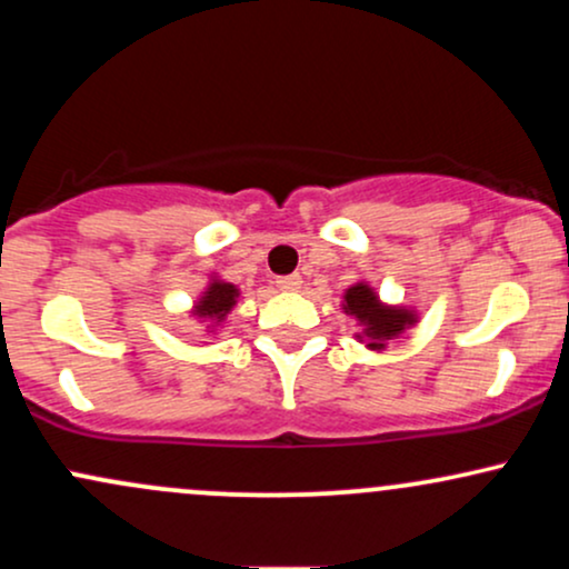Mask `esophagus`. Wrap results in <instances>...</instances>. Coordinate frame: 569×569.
Here are the masks:
<instances>
[{
  "instance_id": "34e87169",
  "label": "esophagus",
  "mask_w": 569,
  "mask_h": 569,
  "mask_svg": "<svg viewBox=\"0 0 569 569\" xmlns=\"http://www.w3.org/2000/svg\"><path fill=\"white\" fill-rule=\"evenodd\" d=\"M276 283H278V289H283V291H297V289H302V276H299V272H293V276H280Z\"/></svg>"
}]
</instances>
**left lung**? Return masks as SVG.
I'll return each mask as SVG.
<instances>
[{
	"mask_svg": "<svg viewBox=\"0 0 569 569\" xmlns=\"http://www.w3.org/2000/svg\"><path fill=\"white\" fill-rule=\"evenodd\" d=\"M342 310L363 326L358 339H361V342L369 339L371 350H382L388 339L398 337L403 329H409V326L417 321L411 310L382 305L375 289H369L367 283H356L345 291Z\"/></svg>",
	"mask_w": 569,
	"mask_h": 569,
	"instance_id": "8db88e82",
	"label": "left lung"
}]
</instances>
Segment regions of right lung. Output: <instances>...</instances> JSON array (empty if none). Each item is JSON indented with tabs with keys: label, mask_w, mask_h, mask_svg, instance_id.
Here are the masks:
<instances>
[{
	"label": "right lung",
	"mask_w": 569,
	"mask_h": 569,
	"mask_svg": "<svg viewBox=\"0 0 569 569\" xmlns=\"http://www.w3.org/2000/svg\"><path fill=\"white\" fill-rule=\"evenodd\" d=\"M238 289H234L232 283H224V280H213L211 286H208L206 293L200 297V302L194 305L192 316L200 318V321L208 323V329L211 326H221V321L227 318V312L232 310L234 302H238Z\"/></svg>",
	"instance_id": "add662e5"
}]
</instances>
